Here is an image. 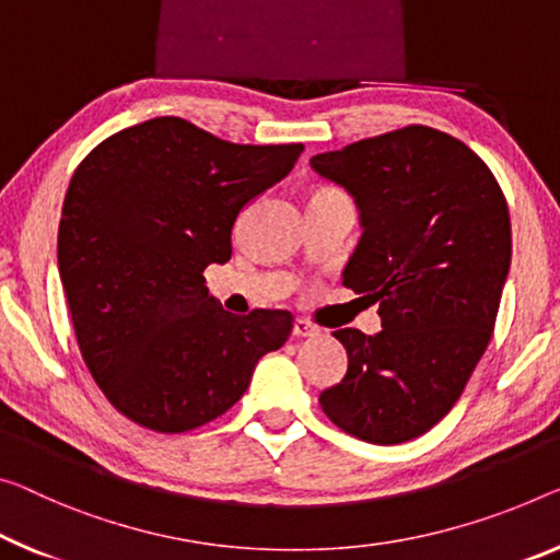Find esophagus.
<instances>
[{"label":"esophagus","mask_w":560,"mask_h":560,"mask_svg":"<svg viewBox=\"0 0 560 560\" xmlns=\"http://www.w3.org/2000/svg\"><path fill=\"white\" fill-rule=\"evenodd\" d=\"M292 335H295V338H317V335H320V328L310 320H303V317H298V320L292 323Z\"/></svg>","instance_id":"1"}]
</instances>
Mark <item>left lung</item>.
I'll use <instances>...</instances> for the list:
<instances>
[{"mask_svg": "<svg viewBox=\"0 0 560 560\" xmlns=\"http://www.w3.org/2000/svg\"><path fill=\"white\" fill-rule=\"evenodd\" d=\"M358 205L342 285L381 303L383 330L332 335L348 373L320 393L335 425L375 445L423 435L460 398L493 332L511 268L509 205L455 137L410 125L310 160Z\"/></svg>", "mask_w": 560, "mask_h": 560, "instance_id": "obj_1", "label": "left lung"}]
</instances>
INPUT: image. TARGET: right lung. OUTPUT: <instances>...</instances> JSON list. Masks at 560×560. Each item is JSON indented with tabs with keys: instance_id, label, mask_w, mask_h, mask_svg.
<instances>
[{
	"instance_id": "1",
	"label": "right lung",
	"mask_w": 560,
	"mask_h": 560,
	"mask_svg": "<svg viewBox=\"0 0 560 560\" xmlns=\"http://www.w3.org/2000/svg\"><path fill=\"white\" fill-rule=\"evenodd\" d=\"M303 144H232L179 117L107 137L74 170L57 237L59 278L94 383L137 425L185 433L243 398L257 360L292 330L288 310L232 315L202 272Z\"/></svg>"
}]
</instances>
